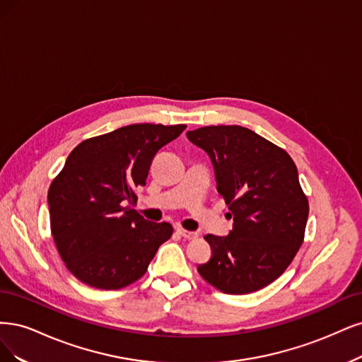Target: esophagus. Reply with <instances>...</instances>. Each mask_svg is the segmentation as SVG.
I'll return each mask as SVG.
<instances>
[{"instance_id":"esophagus-1","label":"esophagus","mask_w":362,"mask_h":362,"mask_svg":"<svg viewBox=\"0 0 362 362\" xmlns=\"http://www.w3.org/2000/svg\"><path fill=\"white\" fill-rule=\"evenodd\" d=\"M179 235H180L182 238H185V239H188V240L198 238V233H195V231H188V230H183V228H179Z\"/></svg>"}]
</instances>
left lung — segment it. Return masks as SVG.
I'll use <instances>...</instances> for the list:
<instances>
[{"instance_id": "obj_1", "label": "left lung", "mask_w": 362, "mask_h": 362, "mask_svg": "<svg viewBox=\"0 0 362 362\" xmlns=\"http://www.w3.org/2000/svg\"><path fill=\"white\" fill-rule=\"evenodd\" d=\"M186 136L211 158L233 218L228 236H204L212 257L198 274L224 293L257 291L287 269L304 242L310 207L295 162L242 126H204Z\"/></svg>"}]
</instances>
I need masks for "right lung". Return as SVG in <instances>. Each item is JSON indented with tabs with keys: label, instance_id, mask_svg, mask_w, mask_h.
<instances>
[{
	"label": "right lung",
	"instance_id": "add662e5",
	"mask_svg": "<svg viewBox=\"0 0 362 362\" xmlns=\"http://www.w3.org/2000/svg\"><path fill=\"white\" fill-rule=\"evenodd\" d=\"M186 124L139 123L78 144L48 191L51 233L62 260L79 281L119 290L141 278L173 235L168 223H148L135 209L160 147Z\"/></svg>",
	"mask_w": 362,
	"mask_h": 362
}]
</instances>
